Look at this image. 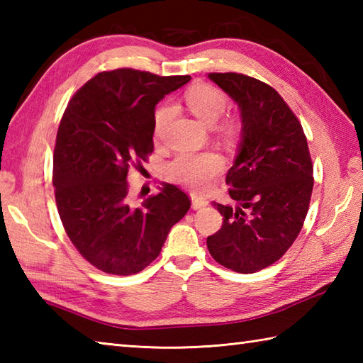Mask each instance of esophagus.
Listing matches in <instances>:
<instances>
[{
	"instance_id": "34e87169",
	"label": "esophagus",
	"mask_w": 363,
	"mask_h": 363,
	"mask_svg": "<svg viewBox=\"0 0 363 363\" xmlns=\"http://www.w3.org/2000/svg\"><path fill=\"white\" fill-rule=\"evenodd\" d=\"M206 206H207V199L201 198V196L196 195V194H191V207H194L195 211L196 209H203V207H206Z\"/></svg>"
}]
</instances>
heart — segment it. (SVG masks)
Segmentation results:
<instances>
[{"mask_svg": "<svg viewBox=\"0 0 363 363\" xmlns=\"http://www.w3.org/2000/svg\"><path fill=\"white\" fill-rule=\"evenodd\" d=\"M186 103L206 125H213L220 120L228 107V95L221 89L211 84H198L186 94ZM173 107L162 104L154 113V134L162 135L167 123L172 117ZM221 133L233 137L238 130V121L235 118H225L221 121ZM225 169V159L218 152L206 151L198 154H179L167 165V174L173 182L181 184L191 190H203L215 176Z\"/></svg>", "mask_w": 363, "mask_h": 363, "instance_id": "1", "label": "heart"}]
</instances>
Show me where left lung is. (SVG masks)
<instances>
[{"mask_svg":"<svg viewBox=\"0 0 363 363\" xmlns=\"http://www.w3.org/2000/svg\"><path fill=\"white\" fill-rule=\"evenodd\" d=\"M242 113V143L226 174L233 206L215 204L223 225L207 237L220 265L256 273L296 240L309 211L313 165L303 126L277 91L251 76L209 73Z\"/></svg>","mask_w":363,"mask_h":363,"instance_id":"1","label":"left lung"}]
</instances>
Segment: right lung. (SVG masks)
Here are the masks:
<instances>
[{
    "label": "right lung",
    "instance_id": "add662e5",
    "mask_svg": "<svg viewBox=\"0 0 363 363\" xmlns=\"http://www.w3.org/2000/svg\"><path fill=\"white\" fill-rule=\"evenodd\" d=\"M190 76L134 68L101 72L68 103L57 129L52 186L65 233L81 256L104 273L129 276L156 259L190 209L172 184L130 204L128 172L154 150V107Z\"/></svg>",
    "mask_w": 363,
    "mask_h": 363
}]
</instances>
